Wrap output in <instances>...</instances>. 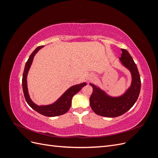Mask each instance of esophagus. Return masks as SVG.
<instances>
[{
  "label": "esophagus",
  "instance_id": "obj_1",
  "mask_svg": "<svg viewBox=\"0 0 158 158\" xmlns=\"http://www.w3.org/2000/svg\"><path fill=\"white\" fill-rule=\"evenodd\" d=\"M95 78V76L94 74H89L88 77V80H93Z\"/></svg>",
  "mask_w": 158,
  "mask_h": 158
}]
</instances>
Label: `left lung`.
<instances>
[{"instance_id":"1","label":"left lung","mask_w":158,"mask_h":158,"mask_svg":"<svg viewBox=\"0 0 158 158\" xmlns=\"http://www.w3.org/2000/svg\"><path fill=\"white\" fill-rule=\"evenodd\" d=\"M120 60L122 64L131 71L132 84L127 92L119 97H111L104 91L92 84L93 92L89 98L90 106L95 114L106 117H117L125 113L130 109L139 96L141 80L136 64L129 52L121 49Z\"/></svg>"}]
</instances>
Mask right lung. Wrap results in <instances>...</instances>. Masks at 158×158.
I'll return each mask as SVG.
<instances>
[{
    "instance_id": "1",
    "label": "right lung",
    "mask_w": 158,
    "mask_h": 158,
    "mask_svg": "<svg viewBox=\"0 0 158 158\" xmlns=\"http://www.w3.org/2000/svg\"><path fill=\"white\" fill-rule=\"evenodd\" d=\"M44 46H39L37 47V48L33 51V52L30 56L29 59H28L26 63L22 76V88L23 95H24L26 101L27 103V104L29 105L33 109H34L35 111L47 117L59 116L61 115V114L66 113L69 111L71 106L72 98H73L74 95L76 94H77L84 85H86V83L83 82L82 84L75 85L70 87L69 89L66 91L64 94L62 95L56 102L51 105L45 106H38L37 105H35L31 101L30 98V95L28 94L27 87V75L28 70H29L31 64L32 63L33 57H34L37 51L40 49H41Z\"/></svg>"
}]
</instances>
